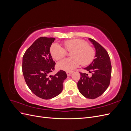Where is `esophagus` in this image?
I'll return each mask as SVG.
<instances>
[{"label": "esophagus", "instance_id": "esophagus-1", "mask_svg": "<svg viewBox=\"0 0 131 131\" xmlns=\"http://www.w3.org/2000/svg\"><path fill=\"white\" fill-rule=\"evenodd\" d=\"M73 73V72H67V74L68 76H70V75Z\"/></svg>", "mask_w": 131, "mask_h": 131}]
</instances>
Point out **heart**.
I'll list each match as a JSON object with an SVG mask.
<instances>
[{
  "instance_id": "heart-1",
  "label": "heart",
  "mask_w": 131,
  "mask_h": 131,
  "mask_svg": "<svg viewBox=\"0 0 131 131\" xmlns=\"http://www.w3.org/2000/svg\"><path fill=\"white\" fill-rule=\"evenodd\" d=\"M64 48L71 51L70 56L72 57L63 59L57 63V68L61 70L71 72L81 63L83 66L88 65L93 61L95 52L86 41L74 39L64 42ZM50 53L56 60H59L66 54V50L57 43H53L50 47Z\"/></svg>"
}]
</instances>
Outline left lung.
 <instances>
[{"label":"left lung","mask_w":131,"mask_h":131,"mask_svg":"<svg viewBox=\"0 0 131 131\" xmlns=\"http://www.w3.org/2000/svg\"><path fill=\"white\" fill-rule=\"evenodd\" d=\"M92 43L96 53L95 59L84 69L90 73H80L81 78L78 82L79 92L85 97L94 99L103 93L110 84L112 66L107 51L100 43L92 39L89 38Z\"/></svg>","instance_id":"1"}]
</instances>
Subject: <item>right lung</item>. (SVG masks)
Returning a JSON list of instances; mask_svg holds the SVG:
<instances>
[{
    "label": "right lung",
    "mask_w": 131,
    "mask_h": 131,
    "mask_svg": "<svg viewBox=\"0 0 131 131\" xmlns=\"http://www.w3.org/2000/svg\"><path fill=\"white\" fill-rule=\"evenodd\" d=\"M55 38L40 37L27 50L22 59V72L27 86L34 94L44 100L53 98L63 90L67 75L60 70L50 75L56 64L50 53Z\"/></svg>",
    "instance_id": "right-lung-1"
}]
</instances>
